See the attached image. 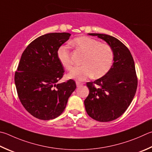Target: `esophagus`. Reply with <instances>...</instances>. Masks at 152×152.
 Returning a JSON list of instances; mask_svg holds the SVG:
<instances>
[{"mask_svg": "<svg viewBox=\"0 0 152 152\" xmlns=\"http://www.w3.org/2000/svg\"><path fill=\"white\" fill-rule=\"evenodd\" d=\"M76 86H78V87L82 85V83H81V82H76Z\"/></svg>", "mask_w": 152, "mask_h": 152, "instance_id": "esophagus-1", "label": "esophagus"}]
</instances>
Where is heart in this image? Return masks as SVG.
<instances>
[{
  "label": "heart",
  "mask_w": 152,
  "mask_h": 152,
  "mask_svg": "<svg viewBox=\"0 0 152 152\" xmlns=\"http://www.w3.org/2000/svg\"><path fill=\"white\" fill-rule=\"evenodd\" d=\"M71 44L84 56L81 62L82 66L74 68L68 74L69 78L81 81L92 76L96 78H100L108 72L114 60V52L110 46L88 37L75 38ZM57 56L62 66L70 70L72 62L67 46H60Z\"/></svg>",
  "instance_id": "b5f03b06"
}]
</instances>
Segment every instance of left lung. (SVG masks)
Listing matches in <instances>:
<instances>
[{"instance_id":"8db88e82","label":"left lung","mask_w":152,"mask_h":152,"mask_svg":"<svg viewBox=\"0 0 152 152\" xmlns=\"http://www.w3.org/2000/svg\"><path fill=\"white\" fill-rule=\"evenodd\" d=\"M88 34L97 36L108 44L114 52V63L106 75L86 83L90 92L84 100L86 111L94 120L110 122L125 112L136 94L137 78L134 61L129 49L116 38L97 33Z\"/></svg>"}]
</instances>
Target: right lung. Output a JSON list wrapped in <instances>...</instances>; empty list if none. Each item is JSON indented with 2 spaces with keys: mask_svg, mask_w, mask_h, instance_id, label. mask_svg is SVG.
Returning <instances> with one entry per match:
<instances>
[{
  "mask_svg": "<svg viewBox=\"0 0 152 152\" xmlns=\"http://www.w3.org/2000/svg\"><path fill=\"white\" fill-rule=\"evenodd\" d=\"M70 35L55 32L40 36L29 44L21 56L15 74L16 91L24 108L38 119L59 116L76 88L72 79L56 84L64 72L57 52Z\"/></svg>",
  "mask_w": 152,
  "mask_h": 152,
  "instance_id": "1",
  "label": "right lung"
}]
</instances>
